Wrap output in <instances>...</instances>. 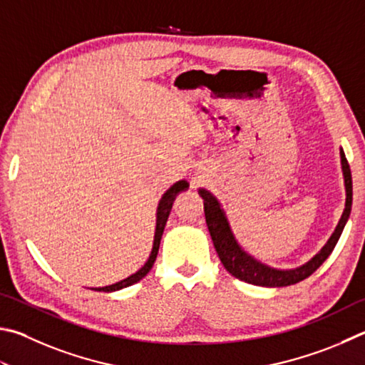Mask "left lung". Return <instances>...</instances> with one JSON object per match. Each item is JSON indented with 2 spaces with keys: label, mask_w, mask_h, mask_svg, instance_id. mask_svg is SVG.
<instances>
[{
  "label": "left lung",
  "mask_w": 365,
  "mask_h": 365,
  "mask_svg": "<svg viewBox=\"0 0 365 365\" xmlns=\"http://www.w3.org/2000/svg\"><path fill=\"white\" fill-rule=\"evenodd\" d=\"M340 158L344 180V193H346L343 214L340 217L339 225L335 227L332 236L329 237V241L324 244L322 249L317 252L314 257H311L307 263H303L297 268H274L260 260H257L255 257H252L249 252L244 250L241 244L237 242L233 230H231V225L228 222L227 212L222 207L220 201H218L209 190H197V193H200V196L204 200L205 223H207L212 242H214L217 255L223 263L225 269H227L231 276H235L236 279L240 281L254 284V286L260 287H286L307 279L308 276L313 274L314 271L327 260V257L332 254L335 244L340 240L341 231L351 214V204H353V178H351V169L346 161V156H344L343 148H340Z\"/></svg>",
  "instance_id": "1"
}]
</instances>
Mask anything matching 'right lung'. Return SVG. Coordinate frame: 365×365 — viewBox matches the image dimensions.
I'll list each match as a JSON object with an SVG mask.
<instances>
[{
    "instance_id": "add662e5",
    "label": "right lung",
    "mask_w": 365,
    "mask_h": 365,
    "mask_svg": "<svg viewBox=\"0 0 365 365\" xmlns=\"http://www.w3.org/2000/svg\"><path fill=\"white\" fill-rule=\"evenodd\" d=\"M188 187H190V183L187 180H178L161 196V200H160V202H158V207H156V227H155L153 247H151L148 260L143 263V267L138 268L135 273H132L130 276L124 277V279H121V281L110 284V286H105V287H92V290H97V292H116V290H121L124 287L132 286V284L138 282L148 274V271L151 269V267H153V263L156 260L158 250H160V242H161V237L164 233L165 222H168L169 214L172 210V204H174L177 195L182 193V191H185V190H188Z\"/></svg>"
}]
</instances>
